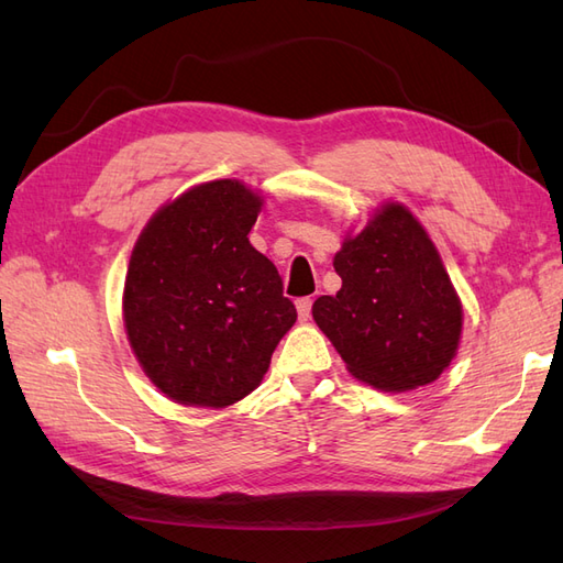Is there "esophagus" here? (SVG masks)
I'll return each instance as SVG.
<instances>
[{"mask_svg": "<svg viewBox=\"0 0 563 563\" xmlns=\"http://www.w3.org/2000/svg\"><path fill=\"white\" fill-rule=\"evenodd\" d=\"M296 310H298V319L308 321L312 314V298H298L296 300Z\"/></svg>", "mask_w": 563, "mask_h": 563, "instance_id": "obj_1", "label": "esophagus"}]
</instances>
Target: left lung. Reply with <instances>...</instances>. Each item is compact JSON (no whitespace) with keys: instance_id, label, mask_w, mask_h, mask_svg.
Returning a JSON list of instances; mask_svg holds the SVG:
<instances>
[{"instance_id":"obj_1","label":"left lung","mask_w":563,"mask_h":563,"mask_svg":"<svg viewBox=\"0 0 563 563\" xmlns=\"http://www.w3.org/2000/svg\"><path fill=\"white\" fill-rule=\"evenodd\" d=\"M333 267L343 286L317 298L312 317L352 376L389 391L437 380L457 350L463 308L418 220L387 203Z\"/></svg>"}]
</instances>
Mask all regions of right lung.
<instances>
[{"mask_svg":"<svg viewBox=\"0 0 563 563\" xmlns=\"http://www.w3.org/2000/svg\"><path fill=\"white\" fill-rule=\"evenodd\" d=\"M261 203L240 180L203 183L166 203L135 242L129 343L178 404L220 408L246 397L296 323L277 267L249 242Z\"/></svg>","mask_w":563,"mask_h":563,"instance_id":"obj_1","label":"right lung"}]
</instances>
